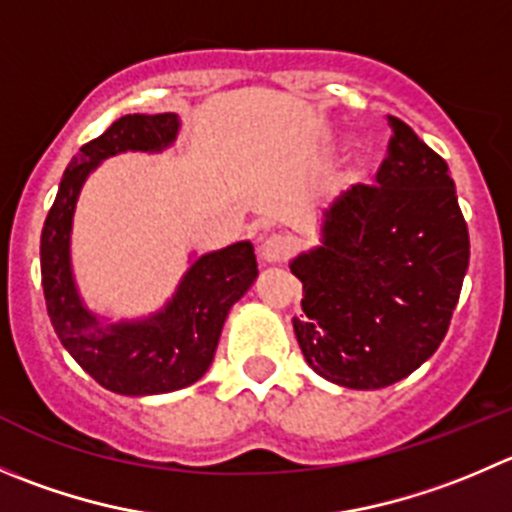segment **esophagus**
Masks as SVG:
<instances>
[{
    "mask_svg": "<svg viewBox=\"0 0 512 512\" xmlns=\"http://www.w3.org/2000/svg\"><path fill=\"white\" fill-rule=\"evenodd\" d=\"M292 250H295V245H292L290 237H287V235H270L265 242H262L260 257L265 262H270V265H282V262L290 260Z\"/></svg>",
    "mask_w": 512,
    "mask_h": 512,
    "instance_id": "1",
    "label": "esophagus"
}]
</instances>
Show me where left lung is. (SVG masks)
Returning <instances> with one entry per match:
<instances>
[{"label":"left lung","mask_w":512,"mask_h":512,"mask_svg":"<svg viewBox=\"0 0 512 512\" xmlns=\"http://www.w3.org/2000/svg\"><path fill=\"white\" fill-rule=\"evenodd\" d=\"M377 185H355L322 217V242L290 262L292 317L307 365L352 390L388 388L440 347L470 262L448 162L388 117Z\"/></svg>","instance_id":"8db88e82"}]
</instances>
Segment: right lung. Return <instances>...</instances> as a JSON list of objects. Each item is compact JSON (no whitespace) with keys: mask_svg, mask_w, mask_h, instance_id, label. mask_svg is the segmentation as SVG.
<instances>
[{"mask_svg":"<svg viewBox=\"0 0 512 512\" xmlns=\"http://www.w3.org/2000/svg\"><path fill=\"white\" fill-rule=\"evenodd\" d=\"M177 132L175 112L124 114L112 122L64 170L39 242L44 300L59 342L102 388L132 398L172 393L200 380L212 365L227 312L257 277L255 247L235 242L197 257L175 297L155 315L109 322L84 307L69 260L72 217L84 180L119 152H162Z\"/></svg>","mask_w":512,"mask_h":512,"instance_id":"1","label":"right lung"}]
</instances>
